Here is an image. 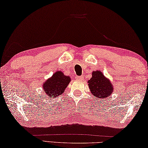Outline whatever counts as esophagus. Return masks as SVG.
Wrapping results in <instances>:
<instances>
[{
	"label": "esophagus",
	"mask_w": 148,
	"mask_h": 148,
	"mask_svg": "<svg viewBox=\"0 0 148 148\" xmlns=\"http://www.w3.org/2000/svg\"><path fill=\"white\" fill-rule=\"evenodd\" d=\"M76 79L78 80V81H82V80L84 79V78H83V77L79 76V77H76Z\"/></svg>",
	"instance_id": "34e87169"
}]
</instances>
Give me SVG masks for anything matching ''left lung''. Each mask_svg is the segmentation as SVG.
Returning <instances> with one entry per match:
<instances>
[{
    "label": "left lung",
    "instance_id": "left-lung-1",
    "mask_svg": "<svg viewBox=\"0 0 148 148\" xmlns=\"http://www.w3.org/2000/svg\"><path fill=\"white\" fill-rule=\"evenodd\" d=\"M88 85L91 93L97 100L111 96L114 91L110 80L100 70L92 73V77L88 81Z\"/></svg>",
    "mask_w": 148,
    "mask_h": 148
}]
</instances>
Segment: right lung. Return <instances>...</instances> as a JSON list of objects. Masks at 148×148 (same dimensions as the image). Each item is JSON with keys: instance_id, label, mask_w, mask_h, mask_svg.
<instances>
[{"instance_id": "right-lung-1", "label": "right lung", "mask_w": 148, "mask_h": 148, "mask_svg": "<svg viewBox=\"0 0 148 148\" xmlns=\"http://www.w3.org/2000/svg\"><path fill=\"white\" fill-rule=\"evenodd\" d=\"M71 81V77L64 74L61 71H56L42 84V88L45 96L48 98H57L65 92Z\"/></svg>"}]
</instances>
